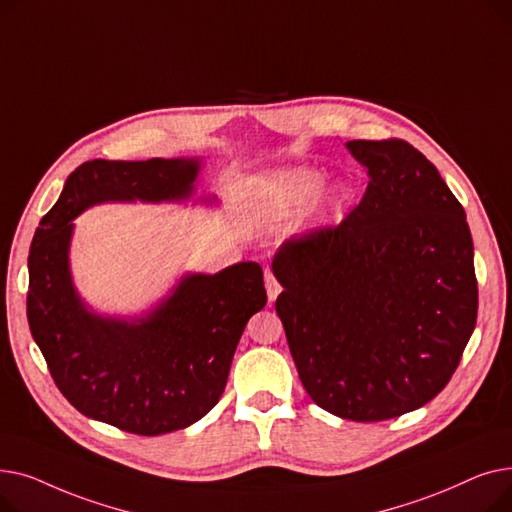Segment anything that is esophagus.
<instances>
[{"mask_svg": "<svg viewBox=\"0 0 512 512\" xmlns=\"http://www.w3.org/2000/svg\"><path fill=\"white\" fill-rule=\"evenodd\" d=\"M265 290H267V299H270V303H274L280 294V284L276 282V278L270 270H265Z\"/></svg>", "mask_w": 512, "mask_h": 512, "instance_id": "esophagus-1", "label": "esophagus"}]
</instances>
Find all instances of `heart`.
Segmentation results:
<instances>
[{"mask_svg":"<svg viewBox=\"0 0 512 512\" xmlns=\"http://www.w3.org/2000/svg\"><path fill=\"white\" fill-rule=\"evenodd\" d=\"M263 193L270 199V203L284 215H297L305 211L319 195L321 186H324V174L311 170V168H280L267 174L261 182ZM346 188L336 182L326 193L319 197L315 209V226H328L332 224L344 203H346Z\"/></svg>","mask_w":512,"mask_h":512,"instance_id":"1","label":"heart"}]
</instances>
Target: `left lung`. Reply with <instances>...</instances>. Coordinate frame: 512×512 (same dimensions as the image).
<instances>
[{"mask_svg":"<svg viewBox=\"0 0 512 512\" xmlns=\"http://www.w3.org/2000/svg\"><path fill=\"white\" fill-rule=\"evenodd\" d=\"M367 170L336 228L288 238L272 259L299 378L315 405L384 421L432 400L475 330L473 238L463 205L407 141H348Z\"/></svg>","mask_w":512,"mask_h":512,"instance_id":"8db88e82","label":"left lung"}]
</instances>
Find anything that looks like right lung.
<instances>
[{
  "label": "right lung",
  "mask_w": 512,
  "mask_h": 512,
  "mask_svg": "<svg viewBox=\"0 0 512 512\" xmlns=\"http://www.w3.org/2000/svg\"><path fill=\"white\" fill-rule=\"evenodd\" d=\"M199 172V157L87 161L68 176L29 251L26 317L53 382L76 411L130 434L176 432L218 405L247 321L267 303L263 272L255 261L188 272L141 315H101L72 280V220L101 203H186Z\"/></svg>",
  "instance_id": "1"
}]
</instances>
